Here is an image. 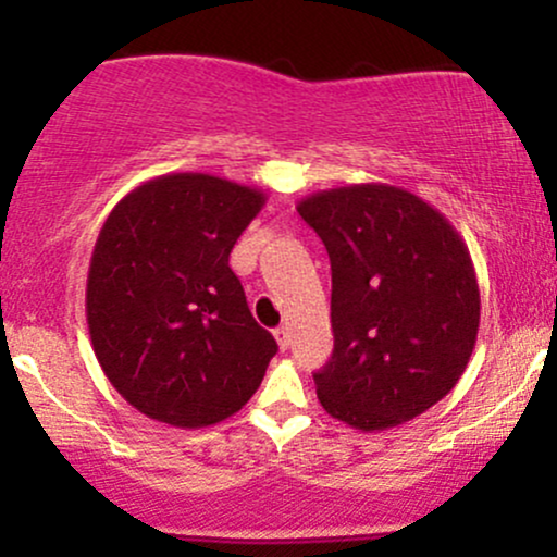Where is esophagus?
Returning <instances> with one entry per match:
<instances>
[{
	"label": "esophagus",
	"instance_id": "obj_1",
	"mask_svg": "<svg viewBox=\"0 0 557 557\" xmlns=\"http://www.w3.org/2000/svg\"><path fill=\"white\" fill-rule=\"evenodd\" d=\"M274 341H277L280 348L287 350V345H290V330H287L285 324H283V327H277V330H274Z\"/></svg>",
	"mask_w": 557,
	"mask_h": 557
}]
</instances>
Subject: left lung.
I'll return each instance as SVG.
<instances>
[{
  "label": "left lung",
  "mask_w": 557,
  "mask_h": 557,
  "mask_svg": "<svg viewBox=\"0 0 557 557\" xmlns=\"http://www.w3.org/2000/svg\"><path fill=\"white\" fill-rule=\"evenodd\" d=\"M332 267L335 348L314 374L332 419L361 432L411 421L461 380L479 332V283L458 230L385 183L298 203Z\"/></svg>",
  "instance_id": "left-lung-1"
}]
</instances>
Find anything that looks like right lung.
Instances as JSON below:
<instances>
[{
    "instance_id": "obj_1",
    "label": "right lung",
    "mask_w": 557,
    "mask_h": 557,
    "mask_svg": "<svg viewBox=\"0 0 557 557\" xmlns=\"http://www.w3.org/2000/svg\"><path fill=\"white\" fill-rule=\"evenodd\" d=\"M267 196L207 172H170L120 198L96 238L86 319L107 380L183 430L238 413L277 343L251 317L230 251Z\"/></svg>"
}]
</instances>
